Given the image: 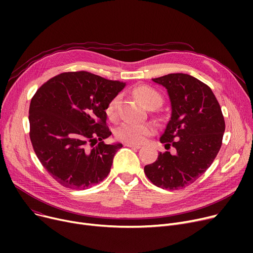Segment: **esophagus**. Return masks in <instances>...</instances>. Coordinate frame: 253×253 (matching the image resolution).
<instances>
[{"label":"esophagus","instance_id":"1","mask_svg":"<svg viewBox=\"0 0 253 253\" xmlns=\"http://www.w3.org/2000/svg\"><path fill=\"white\" fill-rule=\"evenodd\" d=\"M125 147H129V148H133V149H140L141 145L140 144H133V143H124Z\"/></svg>","mask_w":253,"mask_h":253}]
</instances>
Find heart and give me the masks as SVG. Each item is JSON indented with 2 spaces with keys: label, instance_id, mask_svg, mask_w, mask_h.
<instances>
[{
  "label": "heart",
  "instance_id": "heart-1",
  "mask_svg": "<svg viewBox=\"0 0 253 253\" xmlns=\"http://www.w3.org/2000/svg\"><path fill=\"white\" fill-rule=\"evenodd\" d=\"M134 94L148 109L158 108L162 103V96L157 90L150 86H139L134 90ZM120 96H115L108 104L105 113L110 119L117 117V109ZM153 133V128L149 124L144 123H123L116 131V137L126 143H142L149 135Z\"/></svg>",
  "mask_w": 253,
  "mask_h": 253
}]
</instances>
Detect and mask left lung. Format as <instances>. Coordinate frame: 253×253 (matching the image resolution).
I'll return each instance as SVG.
<instances>
[{"label": "left lung", "instance_id": "8db88e82", "mask_svg": "<svg viewBox=\"0 0 253 253\" xmlns=\"http://www.w3.org/2000/svg\"><path fill=\"white\" fill-rule=\"evenodd\" d=\"M167 89L171 118L160 141L175 153H159L144 166V173L159 188L188 187L210 167L217 156L224 132V119L213 92L187 74H169L152 79Z\"/></svg>", "mask_w": 253, "mask_h": 253}]
</instances>
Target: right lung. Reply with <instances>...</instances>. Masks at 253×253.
<instances>
[{"label": "right lung", "mask_w": 253, "mask_h": 253, "mask_svg": "<svg viewBox=\"0 0 253 253\" xmlns=\"http://www.w3.org/2000/svg\"><path fill=\"white\" fill-rule=\"evenodd\" d=\"M125 85L81 71L59 74L37 90L29 111L31 141L63 187L86 190L109 175L123 145L103 141L112 134L105 109Z\"/></svg>", "instance_id": "1"}]
</instances>
